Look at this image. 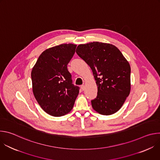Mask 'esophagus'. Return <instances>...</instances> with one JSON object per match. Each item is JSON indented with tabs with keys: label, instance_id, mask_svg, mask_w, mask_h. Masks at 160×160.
<instances>
[{
	"label": "esophagus",
	"instance_id": "obj_1",
	"mask_svg": "<svg viewBox=\"0 0 160 160\" xmlns=\"http://www.w3.org/2000/svg\"><path fill=\"white\" fill-rule=\"evenodd\" d=\"M81 89H82V90H85V85H81Z\"/></svg>",
	"mask_w": 160,
	"mask_h": 160
}]
</instances>
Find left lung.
Segmentation results:
<instances>
[{
  "instance_id": "left-lung-1",
  "label": "left lung",
  "mask_w": 160,
  "mask_h": 160,
  "mask_svg": "<svg viewBox=\"0 0 160 160\" xmlns=\"http://www.w3.org/2000/svg\"><path fill=\"white\" fill-rule=\"evenodd\" d=\"M77 54L92 71L98 96L91 101L93 109L102 115L117 112L130 92V66L115 45L99 42L78 45Z\"/></svg>"
}]
</instances>
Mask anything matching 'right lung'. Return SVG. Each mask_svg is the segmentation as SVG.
Instances as JSON below:
<instances>
[{
  "instance_id": "1",
  "label": "right lung",
  "mask_w": 160,
  "mask_h": 160,
  "mask_svg": "<svg viewBox=\"0 0 160 160\" xmlns=\"http://www.w3.org/2000/svg\"><path fill=\"white\" fill-rule=\"evenodd\" d=\"M77 45L63 43L44 51L31 73L33 95L42 109L53 117H61L73 108L79 87L73 84L67 64Z\"/></svg>"
}]
</instances>
